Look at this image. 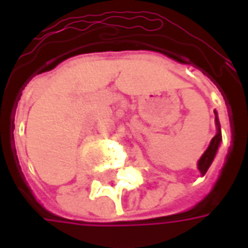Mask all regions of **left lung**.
Segmentation results:
<instances>
[{
	"mask_svg": "<svg viewBox=\"0 0 248 248\" xmlns=\"http://www.w3.org/2000/svg\"><path fill=\"white\" fill-rule=\"evenodd\" d=\"M215 124H217V134L214 137L210 145H208L207 150L203 153V155L201 156V159L198 161V169L202 175H204L207 172L208 167L211 166L214 158L217 155V151H218V147L220 145V140H222V133H220V124H219V119L217 117V113H215Z\"/></svg>",
	"mask_w": 248,
	"mask_h": 248,
	"instance_id": "8db88e82",
	"label": "left lung"
}]
</instances>
